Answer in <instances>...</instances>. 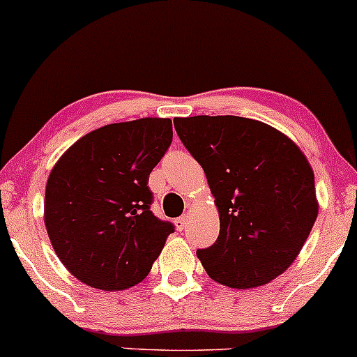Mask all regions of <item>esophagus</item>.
Instances as JSON below:
<instances>
[{
  "instance_id": "esophagus-1",
  "label": "esophagus",
  "mask_w": 357,
  "mask_h": 357,
  "mask_svg": "<svg viewBox=\"0 0 357 357\" xmlns=\"http://www.w3.org/2000/svg\"><path fill=\"white\" fill-rule=\"evenodd\" d=\"M175 227L177 230H183L187 227V216H180V218L175 220Z\"/></svg>"
}]
</instances>
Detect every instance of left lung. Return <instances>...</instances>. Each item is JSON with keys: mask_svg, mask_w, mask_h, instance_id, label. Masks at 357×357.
<instances>
[{"mask_svg": "<svg viewBox=\"0 0 357 357\" xmlns=\"http://www.w3.org/2000/svg\"><path fill=\"white\" fill-rule=\"evenodd\" d=\"M174 123L218 209V238L197 251L206 273L232 289L270 284L299 256L318 216L310 161L259 120L199 115Z\"/></svg>", "mask_w": 357, "mask_h": 357, "instance_id": "8db88e82", "label": "left lung"}]
</instances>
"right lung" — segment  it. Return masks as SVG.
I'll return each instance as SVG.
<instances>
[{
    "label": "right lung",
    "mask_w": 357,
    "mask_h": 357,
    "mask_svg": "<svg viewBox=\"0 0 357 357\" xmlns=\"http://www.w3.org/2000/svg\"><path fill=\"white\" fill-rule=\"evenodd\" d=\"M170 119L109 123L89 132L60 156L46 183L44 225L70 273L89 287L141 284L174 225L149 204V174L172 144Z\"/></svg>",
    "instance_id": "obj_1"
}]
</instances>
